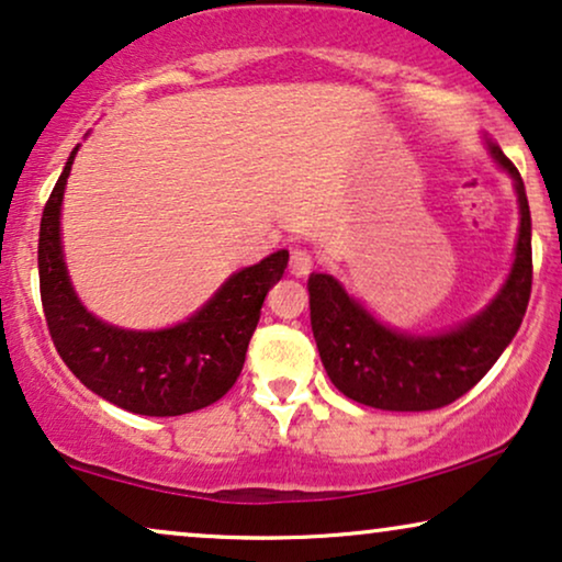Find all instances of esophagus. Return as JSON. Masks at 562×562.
<instances>
[{"instance_id": "esophagus-1", "label": "esophagus", "mask_w": 562, "mask_h": 562, "mask_svg": "<svg viewBox=\"0 0 562 562\" xmlns=\"http://www.w3.org/2000/svg\"><path fill=\"white\" fill-rule=\"evenodd\" d=\"M312 255L307 250H302V247H296V250H291V260H289V271L291 276H296V279H304L312 271Z\"/></svg>"}]
</instances>
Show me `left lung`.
<instances>
[{
	"mask_svg": "<svg viewBox=\"0 0 562 562\" xmlns=\"http://www.w3.org/2000/svg\"><path fill=\"white\" fill-rule=\"evenodd\" d=\"M493 162L514 180L519 237L504 286L477 315L449 330L418 335L384 325L330 273H312L310 317L330 382L356 403L420 413L454 403L483 379L519 330L531 294V216L524 180L485 136Z\"/></svg>",
	"mask_w": 562,
	"mask_h": 562,
	"instance_id": "obj_1",
	"label": "left lung"
}]
</instances>
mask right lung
I'll return each instance as SVG.
<instances>
[{"instance_id": "right-lung-1", "label": "right lung", "mask_w": 562, "mask_h": 562, "mask_svg": "<svg viewBox=\"0 0 562 562\" xmlns=\"http://www.w3.org/2000/svg\"><path fill=\"white\" fill-rule=\"evenodd\" d=\"M79 144L43 209L38 237L41 302L50 340L79 382L108 403L138 415L201 411L229 392L266 294L281 281L289 250H276L232 273L183 323L162 330H126L94 317L71 286L61 245V203Z\"/></svg>"}]
</instances>
